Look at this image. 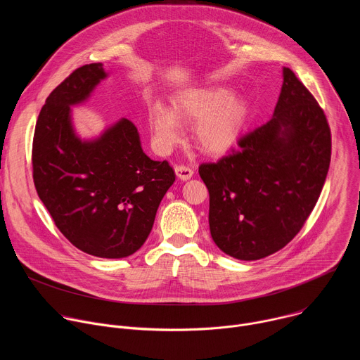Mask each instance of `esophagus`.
<instances>
[{
	"label": "esophagus",
	"mask_w": 360,
	"mask_h": 360,
	"mask_svg": "<svg viewBox=\"0 0 360 360\" xmlns=\"http://www.w3.org/2000/svg\"><path fill=\"white\" fill-rule=\"evenodd\" d=\"M175 174H176L178 179H181V181H188V179H191V178H192L193 171H192L189 167L178 165V167L175 168Z\"/></svg>",
	"instance_id": "34e87169"
}]
</instances>
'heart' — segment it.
<instances>
[{"label":"heart","mask_w":360,"mask_h":360,"mask_svg":"<svg viewBox=\"0 0 360 360\" xmlns=\"http://www.w3.org/2000/svg\"><path fill=\"white\" fill-rule=\"evenodd\" d=\"M148 124L152 143L160 153H168L184 138L182 124H195L196 146L208 155L228 152L242 136L249 105L242 96H233L228 86L186 89L175 96L172 108L150 102Z\"/></svg>","instance_id":"heart-1"}]
</instances>
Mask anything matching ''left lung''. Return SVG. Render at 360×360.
Listing matches in <instances>:
<instances>
[{"label": "left lung", "mask_w": 360, "mask_h": 360, "mask_svg": "<svg viewBox=\"0 0 360 360\" xmlns=\"http://www.w3.org/2000/svg\"><path fill=\"white\" fill-rule=\"evenodd\" d=\"M272 118L239 139L240 149L202 164L217 246L258 261L288 245L319 199L329 164L330 129L304 85L286 67Z\"/></svg>", "instance_id": "1"}]
</instances>
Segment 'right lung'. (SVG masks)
<instances>
[{
	"label": "right lung",
	"instance_id": "add662e5",
	"mask_svg": "<svg viewBox=\"0 0 360 360\" xmlns=\"http://www.w3.org/2000/svg\"><path fill=\"white\" fill-rule=\"evenodd\" d=\"M108 75L102 64L84 65L49 94L35 125L32 169L61 233L88 255L121 259L145 243L175 174L146 155L125 118L96 136H79L72 107L85 104Z\"/></svg>",
	"mask_w": 360,
	"mask_h": 360
}]
</instances>
